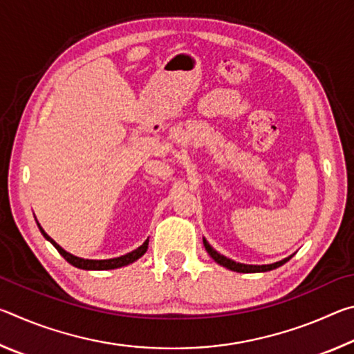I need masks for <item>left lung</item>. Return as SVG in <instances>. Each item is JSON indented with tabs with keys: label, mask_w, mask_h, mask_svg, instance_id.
Wrapping results in <instances>:
<instances>
[{
	"label": "left lung",
	"mask_w": 354,
	"mask_h": 354,
	"mask_svg": "<svg viewBox=\"0 0 354 354\" xmlns=\"http://www.w3.org/2000/svg\"><path fill=\"white\" fill-rule=\"evenodd\" d=\"M203 245H205L206 251L209 253V256L212 257V259L220 263V266L226 267L227 270H232V272H237V273H262V272H270L274 270V268H278L281 266H284V263L290 259L292 256L286 257L283 261H278V262H273V263H266V266H250V263H241V262H236L230 259V257H226L223 254H220L217 250H214L209 242L206 241L205 237H203Z\"/></svg>",
	"instance_id": "obj_1"
}]
</instances>
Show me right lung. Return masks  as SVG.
<instances>
[{
	"label": "right lung",
	"mask_w": 354,
	"mask_h": 354,
	"mask_svg": "<svg viewBox=\"0 0 354 354\" xmlns=\"http://www.w3.org/2000/svg\"><path fill=\"white\" fill-rule=\"evenodd\" d=\"M37 226L41 234L46 239L48 242H51L55 245V248L61 253V256H64V259L67 261L71 266L76 267V268H81V270H113V268H120V267H124V266H129V263L136 262L137 259H140V257L147 253L148 250V239L145 242H143L139 248H136L131 251V253H127L123 256H118V257H112V259H84V257H77L75 254L68 253V251H65L61 245L56 243L53 239L46 234L44 231V227L40 226V223L37 221Z\"/></svg>",
	"instance_id": "add662e5"
}]
</instances>
